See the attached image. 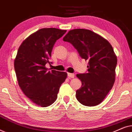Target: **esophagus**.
<instances>
[{"label": "esophagus", "instance_id": "34e87169", "mask_svg": "<svg viewBox=\"0 0 132 132\" xmlns=\"http://www.w3.org/2000/svg\"><path fill=\"white\" fill-rule=\"evenodd\" d=\"M75 74L73 73H68V77L69 79L74 78V77H75Z\"/></svg>", "mask_w": 132, "mask_h": 132}]
</instances>
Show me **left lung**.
Instances as JSON below:
<instances>
[{
  "label": "left lung",
  "mask_w": 132,
  "mask_h": 132,
  "mask_svg": "<svg viewBox=\"0 0 132 132\" xmlns=\"http://www.w3.org/2000/svg\"><path fill=\"white\" fill-rule=\"evenodd\" d=\"M63 41L71 43L88 61L87 73L76 75L82 82V87L76 91L77 100L86 106L98 105L115 82L117 59L112 47L100 35L84 29L70 30Z\"/></svg>",
  "instance_id": "8db88e82"
}]
</instances>
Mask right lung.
<instances>
[{"mask_svg":"<svg viewBox=\"0 0 132 132\" xmlns=\"http://www.w3.org/2000/svg\"><path fill=\"white\" fill-rule=\"evenodd\" d=\"M67 32L56 28L41 29L28 37L20 46L14 60L18 83L25 95L41 107H47L56 100L59 88L67 76L65 72L52 70L46 64L54 44Z\"/></svg>","mask_w":132,"mask_h":132,"instance_id":"obj_1","label":"right lung"}]
</instances>
